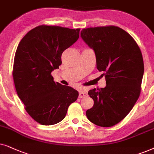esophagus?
Instances as JSON below:
<instances>
[{
	"instance_id": "34e87169",
	"label": "esophagus",
	"mask_w": 154,
	"mask_h": 154,
	"mask_svg": "<svg viewBox=\"0 0 154 154\" xmlns=\"http://www.w3.org/2000/svg\"><path fill=\"white\" fill-rule=\"evenodd\" d=\"M87 96V93L85 91H79V98H83L85 97V96Z\"/></svg>"
}]
</instances>
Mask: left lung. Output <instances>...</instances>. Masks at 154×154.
<instances>
[{
	"mask_svg": "<svg viewBox=\"0 0 154 154\" xmlns=\"http://www.w3.org/2000/svg\"><path fill=\"white\" fill-rule=\"evenodd\" d=\"M81 37L93 49L96 67L103 71L106 86L88 92L94 106L86 112L92 123L112 127L128 116L141 91L144 61L132 36L115 26L83 29Z\"/></svg>",
	"mask_w": 154,
	"mask_h": 154,
	"instance_id": "left-lung-1",
	"label": "left lung"
}]
</instances>
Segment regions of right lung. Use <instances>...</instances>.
Wrapping results in <instances>:
<instances>
[{"mask_svg":"<svg viewBox=\"0 0 154 154\" xmlns=\"http://www.w3.org/2000/svg\"><path fill=\"white\" fill-rule=\"evenodd\" d=\"M79 30L41 25L30 30L17 46L13 73L16 91L26 111L43 125L62 121L79 96L73 88L55 82L51 74L62 63L63 51L79 38Z\"/></svg>","mask_w":154,"mask_h":154,"instance_id":"obj_1","label":"right lung"}]
</instances>
